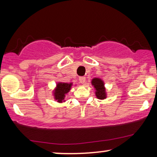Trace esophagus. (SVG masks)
<instances>
[{
  "label": "esophagus",
  "mask_w": 157,
  "mask_h": 157,
  "mask_svg": "<svg viewBox=\"0 0 157 157\" xmlns=\"http://www.w3.org/2000/svg\"><path fill=\"white\" fill-rule=\"evenodd\" d=\"M79 81H80L81 83H82V84H83V83H84L85 81H86V78H85L84 76L79 77Z\"/></svg>",
  "instance_id": "1"
}]
</instances>
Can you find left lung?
<instances>
[{
  "label": "left lung",
  "mask_w": 157,
  "mask_h": 157,
  "mask_svg": "<svg viewBox=\"0 0 157 157\" xmlns=\"http://www.w3.org/2000/svg\"><path fill=\"white\" fill-rule=\"evenodd\" d=\"M91 85L94 86L96 98L100 100L106 99L107 97V93L104 81L101 78L95 77L91 80Z\"/></svg>",
  "instance_id": "8db88e82"
}]
</instances>
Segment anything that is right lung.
Returning a JSON list of instances; mask_svg holds the SVG:
<instances>
[{
	"label": "right lung",
	"mask_w": 157,
	"mask_h": 157,
	"mask_svg": "<svg viewBox=\"0 0 157 157\" xmlns=\"http://www.w3.org/2000/svg\"><path fill=\"white\" fill-rule=\"evenodd\" d=\"M73 86V83L58 82L54 90H53V96L58 103L61 104L66 101V94L70 91Z\"/></svg>",
	"instance_id": "right-lung-1"
}]
</instances>
